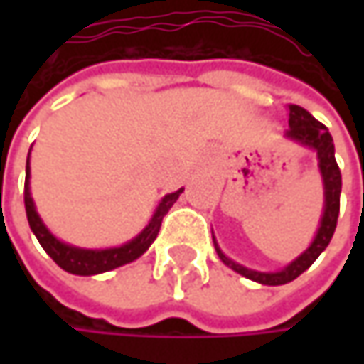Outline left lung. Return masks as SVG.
<instances>
[{
  "label": "left lung",
  "instance_id": "1",
  "mask_svg": "<svg viewBox=\"0 0 364 364\" xmlns=\"http://www.w3.org/2000/svg\"><path fill=\"white\" fill-rule=\"evenodd\" d=\"M286 137L296 141V144L314 149L316 156H318V168L322 174V184H324V213H322L320 227H318L312 245L301 253L300 257L294 259L289 265H286L279 272H255V269L243 267L241 263H235L232 259L227 257L218 249L217 241L213 237L218 257L225 265H229L232 272L241 273L247 279H253V282L263 284V286H284L287 282H294L298 275L306 272L318 259V255L328 247L334 229H336L338 210H341L343 176H341V168H338L336 158H334V144H332V135H330L328 127L314 119L304 107L289 105V129L286 132Z\"/></svg>",
  "mask_w": 364,
  "mask_h": 364
}]
</instances>
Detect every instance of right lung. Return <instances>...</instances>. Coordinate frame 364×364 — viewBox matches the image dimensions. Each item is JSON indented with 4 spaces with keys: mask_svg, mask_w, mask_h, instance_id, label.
<instances>
[{
    "mask_svg": "<svg viewBox=\"0 0 364 364\" xmlns=\"http://www.w3.org/2000/svg\"><path fill=\"white\" fill-rule=\"evenodd\" d=\"M182 190H176L172 194H166L158 204L156 213L151 220L147 223V227L139 232L135 239L127 241L121 247H111V249H80L73 247L63 241H58L48 227L42 223L40 215L36 213L34 200H32V192H30V154H28V164H26V186H23V204H26V215L30 229L36 235V239L44 247V251L50 257L54 259L56 265H60L64 272L75 273V275H97V273L111 272L115 267H121L125 263H132L137 257H141L149 249V245L156 241L158 232L161 227V218L168 215V210L172 208V204L178 200V196L182 194Z\"/></svg>",
    "mask_w": 364,
    "mask_h": 364,
    "instance_id": "obj_1",
    "label": "right lung"
}]
</instances>
